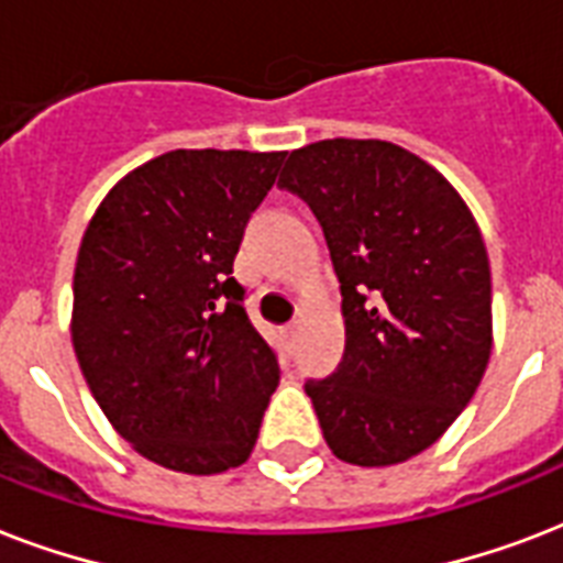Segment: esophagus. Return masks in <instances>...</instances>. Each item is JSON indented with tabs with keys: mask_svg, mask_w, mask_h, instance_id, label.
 Wrapping results in <instances>:
<instances>
[{
	"mask_svg": "<svg viewBox=\"0 0 563 563\" xmlns=\"http://www.w3.org/2000/svg\"><path fill=\"white\" fill-rule=\"evenodd\" d=\"M295 330H298V321H291V324L283 327V333H286V335H295Z\"/></svg>",
	"mask_w": 563,
	"mask_h": 563,
	"instance_id": "obj_1",
	"label": "esophagus"
}]
</instances>
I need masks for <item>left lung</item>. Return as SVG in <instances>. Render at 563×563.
Returning a JSON list of instances; mask_svg holds the SVG:
<instances>
[{
  "instance_id": "1",
  "label": "left lung",
  "mask_w": 563,
  "mask_h": 563,
  "mask_svg": "<svg viewBox=\"0 0 563 563\" xmlns=\"http://www.w3.org/2000/svg\"><path fill=\"white\" fill-rule=\"evenodd\" d=\"M324 230L342 283L344 353L307 379L327 446L362 467L444 435L490 356V265L467 203L429 163L383 140H321L277 184Z\"/></svg>"
}]
</instances>
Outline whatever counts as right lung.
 I'll use <instances>...</instances> for the list:
<instances>
[{"mask_svg":"<svg viewBox=\"0 0 563 563\" xmlns=\"http://www.w3.org/2000/svg\"><path fill=\"white\" fill-rule=\"evenodd\" d=\"M283 152L161 154L110 189L81 239L73 344L140 455L210 476L245 462L280 383L233 260Z\"/></svg>","mask_w":563,"mask_h":563,"instance_id":"obj_1","label":"right lung"}]
</instances>
